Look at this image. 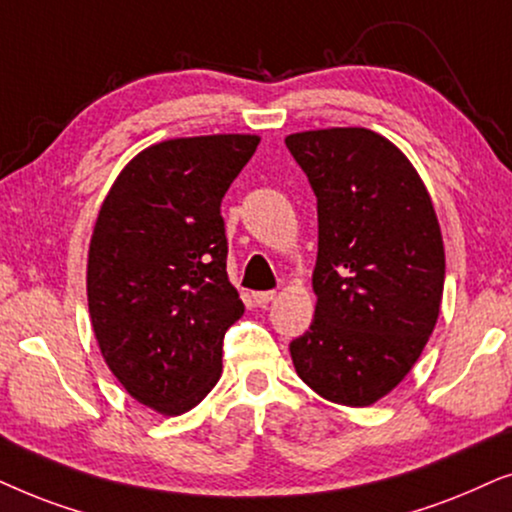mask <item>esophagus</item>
Instances as JSON below:
<instances>
[{
  "label": "esophagus",
  "mask_w": 512,
  "mask_h": 512,
  "mask_svg": "<svg viewBox=\"0 0 512 512\" xmlns=\"http://www.w3.org/2000/svg\"><path fill=\"white\" fill-rule=\"evenodd\" d=\"M276 297V292L274 290H264V292H252V299H255V302L257 304H260V306H267L269 302H271V299H274Z\"/></svg>",
  "instance_id": "34e87169"
}]
</instances>
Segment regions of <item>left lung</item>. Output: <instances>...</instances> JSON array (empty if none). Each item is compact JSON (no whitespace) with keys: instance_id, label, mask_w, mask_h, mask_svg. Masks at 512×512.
<instances>
[{"instance_id":"obj_1","label":"left lung","mask_w":512,"mask_h":512,"mask_svg":"<svg viewBox=\"0 0 512 512\" xmlns=\"http://www.w3.org/2000/svg\"><path fill=\"white\" fill-rule=\"evenodd\" d=\"M318 201L316 313L290 342L306 386L365 407L417 363L440 313L445 248L433 201L407 156L367 128L285 138Z\"/></svg>"}]
</instances>
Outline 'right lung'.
<instances>
[{"label":"right lung","instance_id":"right-lung-1","mask_svg":"<svg viewBox=\"0 0 512 512\" xmlns=\"http://www.w3.org/2000/svg\"><path fill=\"white\" fill-rule=\"evenodd\" d=\"M257 145V135H199L147 147L95 220L86 292L100 353L138 403L166 417L217 384L224 332L245 311L227 276L220 206Z\"/></svg>","mask_w":512,"mask_h":512}]
</instances>
